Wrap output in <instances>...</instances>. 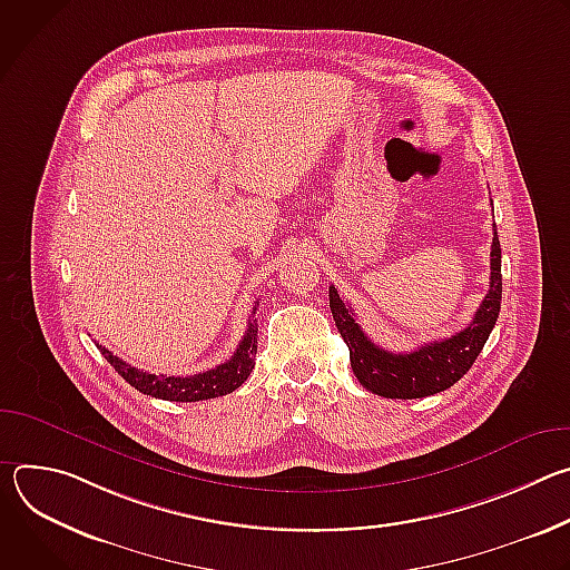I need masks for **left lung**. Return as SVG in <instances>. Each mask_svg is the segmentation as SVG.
<instances>
[{
  "label": "left lung",
  "instance_id": "1",
  "mask_svg": "<svg viewBox=\"0 0 570 570\" xmlns=\"http://www.w3.org/2000/svg\"><path fill=\"white\" fill-rule=\"evenodd\" d=\"M490 268V291H487L469 327L451 338L426 343L405 354H392L374 345L361 330L352 308L341 299L338 291L330 286V306L336 320V327L350 347L352 370L361 385L387 399H422L458 383L482 352L501 311L503 277L497 223Z\"/></svg>",
  "mask_w": 570,
  "mask_h": 570
}]
</instances>
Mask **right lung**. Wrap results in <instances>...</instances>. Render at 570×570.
<instances>
[{
  "instance_id": "obj_1",
  "label": "right lung",
  "mask_w": 570,
  "mask_h": 570,
  "mask_svg": "<svg viewBox=\"0 0 570 570\" xmlns=\"http://www.w3.org/2000/svg\"><path fill=\"white\" fill-rule=\"evenodd\" d=\"M259 304V302H257ZM257 304L253 313L257 311ZM257 322H248V332L240 338L234 356L214 370L191 374V376H167V374H148L144 370H137L108 352L106 347L97 345L99 352L106 356V361L117 370L119 376H124L135 390L155 396V399H165V401H205L214 396H223L234 392L243 381L250 376L255 370V354H257Z\"/></svg>"
}]
</instances>
